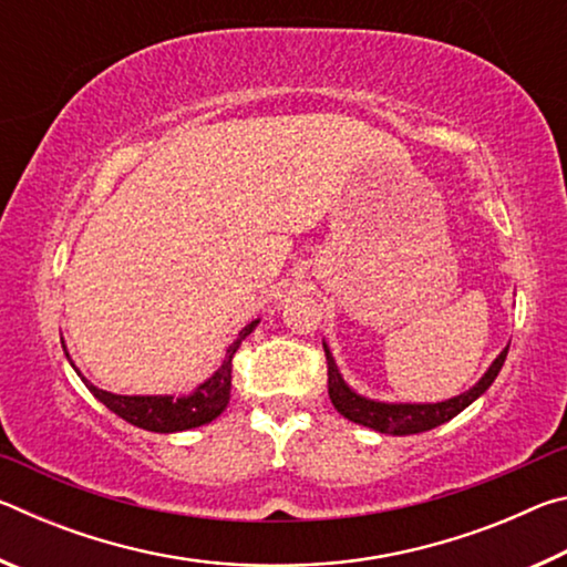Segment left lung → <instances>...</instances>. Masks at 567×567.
I'll return each mask as SVG.
<instances>
[{"instance_id": "1", "label": "left lung", "mask_w": 567, "mask_h": 567, "mask_svg": "<svg viewBox=\"0 0 567 567\" xmlns=\"http://www.w3.org/2000/svg\"><path fill=\"white\" fill-rule=\"evenodd\" d=\"M322 348H324V354H328V392L334 410H338L340 415H344L350 422H358V425L375 430V433L415 435V433H425V430L443 425L447 420H453L467 405H473L480 395H485V390L493 385L497 372H501L511 344L497 354V358L491 362V368L485 370V375L480 378L473 388L443 402H385V400L364 398L344 382L338 362L332 358L330 344L322 340Z\"/></svg>"}]
</instances>
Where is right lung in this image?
<instances>
[{
    "instance_id": "1",
    "label": "right lung",
    "mask_w": 567,
    "mask_h": 567,
    "mask_svg": "<svg viewBox=\"0 0 567 567\" xmlns=\"http://www.w3.org/2000/svg\"><path fill=\"white\" fill-rule=\"evenodd\" d=\"M257 322L260 320H252L239 330L235 342L227 348L223 364L205 382H199L195 390L187 392V395H117V392L100 390L76 370L70 352H66L64 340L62 348L66 360H70L74 372L82 378L87 390L104 408L112 410L114 415L127 420L134 427L150 430V433H182V430L207 425V422H213L227 410L229 398H233V354L247 334L257 328Z\"/></svg>"
}]
</instances>
